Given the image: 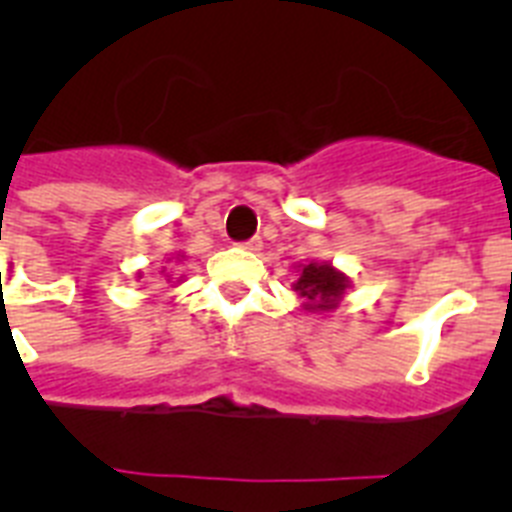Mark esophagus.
<instances>
[{
	"mask_svg": "<svg viewBox=\"0 0 512 512\" xmlns=\"http://www.w3.org/2000/svg\"><path fill=\"white\" fill-rule=\"evenodd\" d=\"M243 251H261V238H251V241L241 243Z\"/></svg>",
	"mask_w": 512,
	"mask_h": 512,
	"instance_id": "34e87169",
	"label": "esophagus"
}]
</instances>
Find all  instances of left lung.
Listing matches in <instances>:
<instances>
[{
    "label": "left lung",
    "instance_id": "1",
    "mask_svg": "<svg viewBox=\"0 0 512 512\" xmlns=\"http://www.w3.org/2000/svg\"><path fill=\"white\" fill-rule=\"evenodd\" d=\"M292 287L305 300L302 307L307 312H330L343 300L346 289L351 287V279L328 261H310V264H300V279Z\"/></svg>",
    "mask_w": 512,
    "mask_h": 512
}]
</instances>
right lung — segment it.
<instances>
[{
    "label": "right lung",
    "instance_id": "1",
    "mask_svg": "<svg viewBox=\"0 0 512 512\" xmlns=\"http://www.w3.org/2000/svg\"><path fill=\"white\" fill-rule=\"evenodd\" d=\"M182 259H184L182 253H176V261H182ZM169 261H171V259H169ZM161 274H164V277H166V282H171V279H174V274H171V271L166 269V266H164V269H161ZM179 282H182V279H176V284H179Z\"/></svg>",
    "mask_w": 512,
    "mask_h": 512
}]
</instances>
